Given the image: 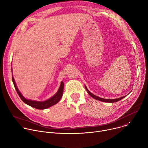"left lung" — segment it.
I'll list each match as a JSON object with an SVG mask.
<instances>
[{
	"instance_id": "1",
	"label": "left lung",
	"mask_w": 148,
	"mask_h": 148,
	"mask_svg": "<svg viewBox=\"0 0 148 148\" xmlns=\"http://www.w3.org/2000/svg\"><path fill=\"white\" fill-rule=\"evenodd\" d=\"M85 89H86V91H87V92L88 93V94L92 97H93V99H96V100H97V101H101V102H107V103H114V102H118V101H120V100H121L122 99H123V98H124L125 97H126L128 94H127V95H126L125 96H123V97H119V98H117V99H104V98H102V97H99V96H96V95H95L94 94H93V93H92L88 89V88H86V86H85Z\"/></svg>"
}]
</instances>
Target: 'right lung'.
I'll use <instances>...</instances> for the list:
<instances>
[{
  "label": "right lung",
  "mask_w": 148,
  "mask_h": 148,
  "mask_svg": "<svg viewBox=\"0 0 148 148\" xmlns=\"http://www.w3.org/2000/svg\"><path fill=\"white\" fill-rule=\"evenodd\" d=\"M12 80H13V82L14 86L15 87V89H16L18 95H19L21 99V100L25 104H27L34 108L37 109H39V110L46 109H47L49 108H50V107L57 104L61 99V98L63 95V89H64V83H63V81H62L58 92L53 96H52L50 98H49L48 99L43 101H34V100L27 99V98H25L22 95L21 92L19 90L17 86V84L15 82V80L14 79V77L13 76V74H12Z\"/></svg>",
  "instance_id": "obj_1"
}]
</instances>
